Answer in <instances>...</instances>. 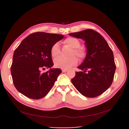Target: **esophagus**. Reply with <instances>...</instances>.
<instances>
[{
  "label": "esophagus",
  "instance_id": "obj_1",
  "mask_svg": "<svg viewBox=\"0 0 129 129\" xmlns=\"http://www.w3.org/2000/svg\"><path fill=\"white\" fill-rule=\"evenodd\" d=\"M68 70H67V69H62V72L63 73L67 72H68Z\"/></svg>",
  "mask_w": 129,
  "mask_h": 129
}]
</instances>
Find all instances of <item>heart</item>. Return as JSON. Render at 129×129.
Returning <instances> with one entry per match:
<instances>
[{"label": "heart", "instance_id": "b5f03b06", "mask_svg": "<svg viewBox=\"0 0 129 129\" xmlns=\"http://www.w3.org/2000/svg\"><path fill=\"white\" fill-rule=\"evenodd\" d=\"M63 44L73 48L70 53V56L68 57L59 56L54 60V65L56 68L61 69H68L78 63V59L83 61L86 59L87 55V49L84 46H80L81 42L78 38L70 37L63 41ZM61 50L59 44L56 43L52 45L50 49V54L52 57H55L59 55Z\"/></svg>", "mask_w": 129, "mask_h": 129}]
</instances>
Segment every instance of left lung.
<instances>
[{
  "label": "left lung",
  "mask_w": 129,
  "mask_h": 129,
  "mask_svg": "<svg viewBox=\"0 0 129 129\" xmlns=\"http://www.w3.org/2000/svg\"><path fill=\"white\" fill-rule=\"evenodd\" d=\"M85 41L87 55L72 79L74 86L83 95L95 98L105 92L113 83L116 70L113 51L104 37L92 29L69 33Z\"/></svg>",
  "instance_id": "1"
}]
</instances>
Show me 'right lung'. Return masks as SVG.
I'll use <instances>...</instances> for the list:
<instances>
[{
	"label": "right lung",
	"mask_w": 129,
	"mask_h": 129,
	"mask_svg": "<svg viewBox=\"0 0 129 129\" xmlns=\"http://www.w3.org/2000/svg\"><path fill=\"white\" fill-rule=\"evenodd\" d=\"M64 35L36 32L25 38L14 53L11 74L19 92L32 99H39L47 95L53 86L60 69H50L54 63L50 49Z\"/></svg>",
	"instance_id": "obj_1"
}]
</instances>
